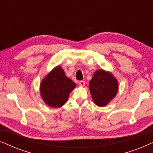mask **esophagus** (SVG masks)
<instances>
[{
    "label": "esophagus",
    "instance_id": "34e87169",
    "mask_svg": "<svg viewBox=\"0 0 153 153\" xmlns=\"http://www.w3.org/2000/svg\"><path fill=\"white\" fill-rule=\"evenodd\" d=\"M85 81H79V85H81V86H84L85 85Z\"/></svg>",
    "mask_w": 153,
    "mask_h": 153
}]
</instances>
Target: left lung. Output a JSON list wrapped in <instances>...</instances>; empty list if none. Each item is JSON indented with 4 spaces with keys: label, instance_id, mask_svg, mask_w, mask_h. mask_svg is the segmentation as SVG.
<instances>
[{
    "label": "left lung",
    "instance_id": "8db88e82",
    "mask_svg": "<svg viewBox=\"0 0 153 153\" xmlns=\"http://www.w3.org/2000/svg\"><path fill=\"white\" fill-rule=\"evenodd\" d=\"M89 89L94 103L104 107L116 97L118 82L111 72L101 69L94 73L89 82Z\"/></svg>",
    "mask_w": 153,
    "mask_h": 153
}]
</instances>
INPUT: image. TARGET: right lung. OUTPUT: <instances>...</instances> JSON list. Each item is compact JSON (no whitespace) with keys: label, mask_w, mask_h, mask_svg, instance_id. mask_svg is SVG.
<instances>
[{"label":"right lung","mask_w":153,"mask_h":153,"mask_svg":"<svg viewBox=\"0 0 153 153\" xmlns=\"http://www.w3.org/2000/svg\"><path fill=\"white\" fill-rule=\"evenodd\" d=\"M76 86V83L66 76L63 69L58 65L42 80L39 90L47 105L58 108L68 102L69 95Z\"/></svg>","instance_id":"right-lung-1"}]
</instances>
